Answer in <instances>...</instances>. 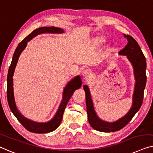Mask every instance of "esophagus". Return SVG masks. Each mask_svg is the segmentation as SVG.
I'll use <instances>...</instances> for the list:
<instances>
[{
    "label": "esophagus",
    "instance_id": "obj_1",
    "mask_svg": "<svg viewBox=\"0 0 153 153\" xmlns=\"http://www.w3.org/2000/svg\"><path fill=\"white\" fill-rule=\"evenodd\" d=\"M90 75H91V73H90L89 70L85 69L82 71V76L85 77V78H87L88 77H89Z\"/></svg>",
    "mask_w": 153,
    "mask_h": 153
}]
</instances>
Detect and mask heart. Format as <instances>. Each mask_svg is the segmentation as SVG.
<instances>
[{"instance_id":"b5f03b06","label":"heart","mask_w":153,"mask_h":153,"mask_svg":"<svg viewBox=\"0 0 153 153\" xmlns=\"http://www.w3.org/2000/svg\"><path fill=\"white\" fill-rule=\"evenodd\" d=\"M105 41V38L103 37V36H99V37H98L97 39V42L98 43H102L104 42Z\"/></svg>"}]
</instances>
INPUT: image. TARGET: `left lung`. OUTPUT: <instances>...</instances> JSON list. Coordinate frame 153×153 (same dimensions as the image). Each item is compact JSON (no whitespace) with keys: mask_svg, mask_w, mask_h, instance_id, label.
<instances>
[{"mask_svg":"<svg viewBox=\"0 0 153 153\" xmlns=\"http://www.w3.org/2000/svg\"><path fill=\"white\" fill-rule=\"evenodd\" d=\"M124 36L128 40V44L119 53V55H126L132 63L134 67L135 79H136V85H135L134 95H133V104L128 113L125 117L114 123H107L101 120L96 116L94 111L89 88L87 85L84 86V89L86 94V103H87V115L89 124L94 129L100 132H115L124 128L132 120L135 114L139 111L143 102L144 89L147 79L146 74V57L137 41L128 34L127 35L124 34Z\"/></svg>","mask_w":153,"mask_h":153,"instance_id":"8db88e82","label":"left lung"}]
</instances>
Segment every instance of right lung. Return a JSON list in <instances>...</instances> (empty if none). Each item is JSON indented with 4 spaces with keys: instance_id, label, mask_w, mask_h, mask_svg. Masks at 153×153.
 <instances>
[{
    "instance_id": "add662e5",
    "label": "right lung",
    "mask_w": 153,
    "mask_h": 153,
    "mask_svg": "<svg viewBox=\"0 0 153 153\" xmlns=\"http://www.w3.org/2000/svg\"><path fill=\"white\" fill-rule=\"evenodd\" d=\"M45 33H64V30L62 28H59L57 27H42L34 30V31L28 34L22 42L19 43L18 46L16 47L15 52L13 55L12 60L10 64L9 70H8L7 75V101L9 104L10 108L14 114V115L21 125L24 128L30 132L34 133H48L54 131L55 129H57L61 123L62 117L65 109V107L67 105L68 100H70L74 92L76 89L80 88L82 85V80L79 76H76L75 78L72 79L71 81L68 83V85L66 86L65 89L64 90L63 99H62L61 104L59 105V109H58L57 112L56 113L55 116L53 119L50 120L48 123H39L33 122L32 120L25 119L24 117L19 113V111L17 109L15 104L14 97V91H13V74L16 67V65L18 62L19 55L23 51V49L25 48L27 45V42L32 39L34 36H35L39 34Z\"/></svg>"
}]
</instances>
